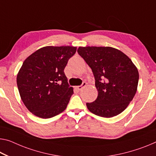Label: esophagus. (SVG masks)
Here are the masks:
<instances>
[{
  "mask_svg": "<svg viewBox=\"0 0 156 156\" xmlns=\"http://www.w3.org/2000/svg\"><path fill=\"white\" fill-rule=\"evenodd\" d=\"M86 85V82H83V83H82V84H81V86H76V89H77L78 90H81V89H82L83 88H84V87H85Z\"/></svg>",
  "mask_w": 156,
  "mask_h": 156,
  "instance_id": "esophagus-1",
  "label": "esophagus"
}]
</instances>
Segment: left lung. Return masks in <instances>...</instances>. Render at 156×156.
I'll return each mask as SVG.
<instances>
[{
	"label": "left lung",
	"mask_w": 156,
	"mask_h": 156,
	"mask_svg": "<svg viewBox=\"0 0 156 156\" xmlns=\"http://www.w3.org/2000/svg\"><path fill=\"white\" fill-rule=\"evenodd\" d=\"M78 54L91 68L98 95L86 106L97 116L111 118L123 112L137 88L139 73L123 52L110 47H80Z\"/></svg>",
	"instance_id": "left-lung-1"
}]
</instances>
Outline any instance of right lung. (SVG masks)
Listing matches in <instances>:
<instances>
[{
  "instance_id": "add662e5",
  "label": "right lung",
  "mask_w": 156,
  "mask_h": 156,
  "mask_svg": "<svg viewBox=\"0 0 156 156\" xmlns=\"http://www.w3.org/2000/svg\"><path fill=\"white\" fill-rule=\"evenodd\" d=\"M76 51L75 47L48 46L25 60L16 83L21 100L31 113L49 119L66 109L74 92L64 69Z\"/></svg>"
}]
</instances>
